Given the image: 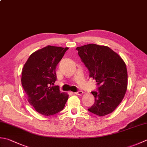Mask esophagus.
I'll return each mask as SVG.
<instances>
[{
    "label": "esophagus",
    "instance_id": "obj_1",
    "mask_svg": "<svg viewBox=\"0 0 147 147\" xmlns=\"http://www.w3.org/2000/svg\"><path fill=\"white\" fill-rule=\"evenodd\" d=\"M74 94H76V95H82L83 94V91H82V90H78L77 92H74Z\"/></svg>",
    "mask_w": 147,
    "mask_h": 147
}]
</instances>
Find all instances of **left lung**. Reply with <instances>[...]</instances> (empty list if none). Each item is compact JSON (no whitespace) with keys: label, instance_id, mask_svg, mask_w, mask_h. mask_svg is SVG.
Returning <instances> with one entry per match:
<instances>
[{"label":"left lung","instance_id":"1","mask_svg":"<svg viewBox=\"0 0 147 147\" xmlns=\"http://www.w3.org/2000/svg\"><path fill=\"white\" fill-rule=\"evenodd\" d=\"M78 55L88 69L89 77L97 82V90L91 92L94 104L88 110L99 116L113 112L124 97L127 87L125 62L108 47L88 44L77 47Z\"/></svg>","mask_w":147,"mask_h":147}]
</instances>
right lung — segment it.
Here are the masks:
<instances>
[{
  "instance_id": "right-lung-1",
  "label": "right lung",
  "mask_w": 147,
  "mask_h": 147,
  "mask_svg": "<svg viewBox=\"0 0 147 147\" xmlns=\"http://www.w3.org/2000/svg\"><path fill=\"white\" fill-rule=\"evenodd\" d=\"M68 48L48 46L33 53L25 64L22 85L28 101L43 115L50 116L64 109L68 99L57 86L55 69Z\"/></svg>"
}]
</instances>
